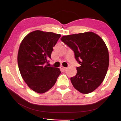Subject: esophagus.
I'll return each mask as SVG.
<instances>
[{"mask_svg": "<svg viewBox=\"0 0 121 121\" xmlns=\"http://www.w3.org/2000/svg\"><path fill=\"white\" fill-rule=\"evenodd\" d=\"M60 68H61V69H62V70H65L66 69H67V68H65V67H63V66H61L60 67Z\"/></svg>", "mask_w": 121, "mask_h": 121, "instance_id": "1", "label": "esophagus"}]
</instances>
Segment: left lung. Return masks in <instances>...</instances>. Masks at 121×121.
<instances>
[{
  "mask_svg": "<svg viewBox=\"0 0 121 121\" xmlns=\"http://www.w3.org/2000/svg\"><path fill=\"white\" fill-rule=\"evenodd\" d=\"M74 51L80 66L70 78L78 91L87 94L100 86L105 77L109 65V54L103 39L93 32L65 35L61 38Z\"/></svg>",
  "mask_w": 121,
  "mask_h": 121,
  "instance_id": "1",
  "label": "left lung"
}]
</instances>
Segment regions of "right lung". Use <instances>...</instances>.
I'll return each mask as SVG.
<instances>
[{
    "instance_id": "obj_1",
    "label": "right lung",
    "mask_w": 121,
    "mask_h": 121,
    "mask_svg": "<svg viewBox=\"0 0 121 121\" xmlns=\"http://www.w3.org/2000/svg\"><path fill=\"white\" fill-rule=\"evenodd\" d=\"M61 35L35 30L21 41L18 53V65L22 79L28 86L38 93L49 90L56 83L61 71L49 67L53 47Z\"/></svg>"
}]
</instances>
